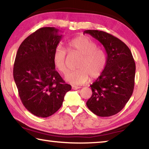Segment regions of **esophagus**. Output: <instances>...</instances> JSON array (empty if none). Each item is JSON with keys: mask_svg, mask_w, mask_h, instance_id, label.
I'll return each mask as SVG.
<instances>
[{"mask_svg": "<svg viewBox=\"0 0 149 149\" xmlns=\"http://www.w3.org/2000/svg\"><path fill=\"white\" fill-rule=\"evenodd\" d=\"M72 89H74V90H77V89H80L81 87H77V86H72Z\"/></svg>", "mask_w": 149, "mask_h": 149, "instance_id": "34e87169", "label": "esophagus"}]
</instances>
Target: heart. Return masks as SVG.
I'll use <instances>...</instances> for the list:
<instances>
[{
	"instance_id": "obj_1",
	"label": "heart",
	"mask_w": 149,
	"mask_h": 149,
	"mask_svg": "<svg viewBox=\"0 0 149 149\" xmlns=\"http://www.w3.org/2000/svg\"><path fill=\"white\" fill-rule=\"evenodd\" d=\"M70 52H75L81 55L76 64L77 70L68 72L65 80L72 85H82L87 81L89 77L95 79L100 76L107 64L104 51L97 48V44L86 36H79L72 39L68 44ZM66 51L61 46L54 49L52 60L54 65L60 72L64 74Z\"/></svg>"
}]
</instances>
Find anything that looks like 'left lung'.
Here are the masks:
<instances>
[{"label":"left lung","mask_w":149,"mask_h":149,"mask_svg":"<svg viewBox=\"0 0 149 149\" xmlns=\"http://www.w3.org/2000/svg\"><path fill=\"white\" fill-rule=\"evenodd\" d=\"M98 40L107 52V64L92 85V96L86 104L95 114L101 117L115 115L123 109L134 89L135 63L132 52L121 40L108 33L85 30Z\"/></svg>","instance_id":"left-lung-1"}]
</instances>
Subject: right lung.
Returning <instances> with one entry per match:
<instances>
[{
	"label": "right lung",
	"mask_w": 149,
	"mask_h": 149,
	"mask_svg": "<svg viewBox=\"0 0 149 149\" xmlns=\"http://www.w3.org/2000/svg\"><path fill=\"white\" fill-rule=\"evenodd\" d=\"M53 27L40 28L20 45L13 75L22 103L35 116L47 118L62 107L65 93L71 90L55 70L54 49L62 35Z\"/></svg>",
	"instance_id": "obj_1"
}]
</instances>
